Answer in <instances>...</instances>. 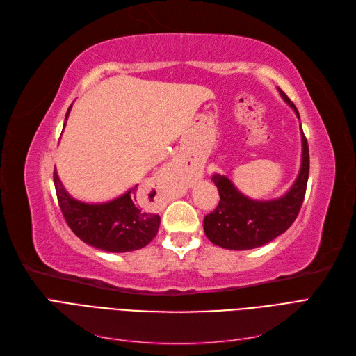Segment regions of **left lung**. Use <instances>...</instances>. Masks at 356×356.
I'll return each mask as SVG.
<instances>
[{"label": "left lung", "mask_w": 356, "mask_h": 356, "mask_svg": "<svg viewBox=\"0 0 356 356\" xmlns=\"http://www.w3.org/2000/svg\"><path fill=\"white\" fill-rule=\"evenodd\" d=\"M277 90L300 118L293 101L279 88ZM301 147L303 153L298 177L293 187L277 199L252 200L243 196L227 177H212L220 193V203L213 212L204 217L203 230L213 245L234 251L254 250L276 239L291 227L303 204L309 178V145L303 129Z\"/></svg>", "instance_id": "1"}]
</instances>
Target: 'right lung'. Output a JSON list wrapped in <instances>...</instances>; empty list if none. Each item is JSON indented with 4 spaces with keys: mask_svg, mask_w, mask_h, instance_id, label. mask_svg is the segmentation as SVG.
<instances>
[{
    "mask_svg": "<svg viewBox=\"0 0 356 356\" xmlns=\"http://www.w3.org/2000/svg\"><path fill=\"white\" fill-rule=\"evenodd\" d=\"M70 111L71 106L65 120ZM53 182L63 218L84 243L106 252H129L141 250L156 238L160 217L138 195V184L114 200L84 203L71 197L56 169Z\"/></svg>",
    "mask_w": 356,
    "mask_h": 356,
    "instance_id": "obj_1",
    "label": "right lung"
}]
</instances>
